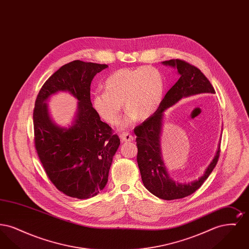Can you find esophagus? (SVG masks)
Instances as JSON below:
<instances>
[{"mask_svg":"<svg viewBox=\"0 0 249 249\" xmlns=\"http://www.w3.org/2000/svg\"><path fill=\"white\" fill-rule=\"evenodd\" d=\"M120 139L122 142H131L134 138L129 132H122L120 133Z\"/></svg>","mask_w":249,"mask_h":249,"instance_id":"1","label":"esophagus"}]
</instances>
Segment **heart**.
I'll return each mask as SVG.
<instances>
[{
	"mask_svg": "<svg viewBox=\"0 0 249 249\" xmlns=\"http://www.w3.org/2000/svg\"><path fill=\"white\" fill-rule=\"evenodd\" d=\"M105 92L93 96L92 106L107 123H118L122 104L127 115L121 126L127 127L135 119L144 120L158 110L164 94L161 72L151 66L120 69L105 83Z\"/></svg>",
	"mask_w": 249,
	"mask_h": 249,
	"instance_id": "1",
	"label": "heart"
}]
</instances>
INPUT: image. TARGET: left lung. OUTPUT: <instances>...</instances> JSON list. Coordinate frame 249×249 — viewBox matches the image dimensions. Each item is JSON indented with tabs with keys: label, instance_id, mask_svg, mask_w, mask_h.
<instances>
[{
	"label": "left lung",
	"instance_id": "obj_1",
	"mask_svg": "<svg viewBox=\"0 0 249 249\" xmlns=\"http://www.w3.org/2000/svg\"><path fill=\"white\" fill-rule=\"evenodd\" d=\"M162 63L177 67L180 77L166 93L154 114L134 128V133L137 136L138 152L136 160L144 187L160 199L171 201L187 197L201 188L218 161L220 146L213 161L200 179L190 184H178L169 178L161 160L160 147L163 111L184 97L205 92L214 93L215 91L205 75L189 62L177 59L165 60Z\"/></svg>",
	"mask_w": 249,
	"mask_h": 249
}]
</instances>
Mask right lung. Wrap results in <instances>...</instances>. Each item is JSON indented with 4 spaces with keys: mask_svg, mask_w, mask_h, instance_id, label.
<instances>
[{
    "mask_svg": "<svg viewBox=\"0 0 249 249\" xmlns=\"http://www.w3.org/2000/svg\"><path fill=\"white\" fill-rule=\"evenodd\" d=\"M107 67L73 60L55 71L36 98L34 140L38 158L52 184L76 199L94 197L104 190L120 143L119 136L101 120L90 102L91 81ZM59 90L69 91L80 101L77 119L69 129L52 123L44 104Z\"/></svg>",
    "mask_w": 249,
    "mask_h": 249,
    "instance_id": "right-lung-1",
    "label": "right lung"
}]
</instances>
